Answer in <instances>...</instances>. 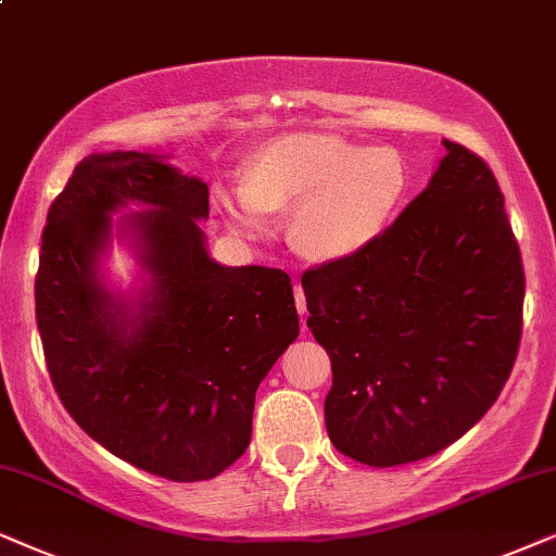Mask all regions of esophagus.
<instances>
[{
	"instance_id": "1",
	"label": "esophagus",
	"mask_w": 556,
	"mask_h": 556,
	"mask_svg": "<svg viewBox=\"0 0 556 556\" xmlns=\"http://www.w3.org/2000/svg\"><path fill=\"white\" fill-rule=\"evenodd\" d=\"M294 305H298V313L305 317L307 315V300H305V290H302L300 282H294Z\"/></svg>"
}]
</instances>
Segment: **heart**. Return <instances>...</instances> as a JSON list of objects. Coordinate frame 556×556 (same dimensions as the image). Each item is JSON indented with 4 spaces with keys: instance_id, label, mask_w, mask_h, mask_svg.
<instances>
[{
    "instance_id": "b5f03b06",
    "label": "heart",
    "mask_w": 556,
    "mask_h": 556,
    "mask_svg": "<svg viewBox=\"0 0 556 556\" xmlns=\"http://www.w3.org/2000/svg\"><path fill=\"white\" fill-rule=\"evenodd\" d=\"M409 185V165L391 147L290 135L264 144L243 182L220 190L218 201L249 231H262L266 213L294 208V247L315 262H340L394 224Z\"/></svg>"
}]
</instances>
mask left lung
Listing matches in <instances>:
<instances>
[{"label": "left lung", "instance_id": "left-lung-1", "mask_svg": "<svg viewBox=\"0 0 556 556\" xmlns=\"http://www.w3.org/2000/svg\"><path fill=\"white\" fill-rule=\"evenodd\" d=\"M445 150L371 247L302 274L307 328L332 364L325 427L374 468L460 440L519 355L527 279L503 192L476 152Z\"/></svg>", "mask_w": 556, "mask_h": 556}]
</instances>
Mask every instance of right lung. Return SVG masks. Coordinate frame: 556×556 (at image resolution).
<instances>
[{
    "label": "right lung",
    "instance_id": "obj_1",
    "mask_svg": "<svg viewBox=\"0 0 556 556\" xmlns=\"http://www.w3.org/2000/svg\"><path fill=\"white\" fill-rule=\"evenodd\" d=\"M130 222L151 292L139 314L94 271L111 210ZM208 185L154 154H88L42 228L35 317L50 381L76 425L111 455L192 483L247 453L258 383L298 338L290 274L220 266L198 220Z\"/></svg>",
    "mask_w": 556,
    "mask_h": 556
}]
</instances>
